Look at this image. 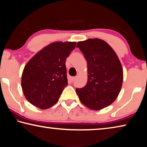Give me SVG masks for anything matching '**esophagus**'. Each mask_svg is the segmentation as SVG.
Returning a JSON list of instances; mask_svg holds the SVG:
<instances>
[{"mask_svg": "<svg viewBox=\"0 0 147 147\" xmlns=\"http://www.w3.org/2000/svg\"><path fill=\"white\" fill-rule=\"evenodd\" d=\"M76 79V76H74V77H71V82H73Z\"/></svg>", "mask_w": 147, "mask_h": 147, "instance_id": "34e87169", "label": "esophagus"}]
</instances>
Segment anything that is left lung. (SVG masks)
I'll return each mask as SVG.
<instances>
[{"label":"left lung","mask_w":147,"mask_h":147,"mask_svg":"<svg viewBox=\"0 0 147 147\" xmlns=\"http://www.w3.org/2000/svg\"><path fill=\"white\" fill-rule=\"evenodd\" d=\"M88 63V82L76 89L80 100L91 109L100 110L117 98L123 85V70L117 55L100 39H88L77 43Z\"/></svg>","instance_id":"left-lung-1"}]
</instances>
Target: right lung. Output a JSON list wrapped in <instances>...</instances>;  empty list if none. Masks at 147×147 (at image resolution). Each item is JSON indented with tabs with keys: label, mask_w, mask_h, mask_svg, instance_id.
<instances>
[{
	"label": "right lung",
	"mask_w": 147,
	"mask_h": 147,
	"mask_svg": "<svg viewBox=\"0 0 147 147\" xmlns=\"http://www.w3.org/2000/svg\"><path fill=\"white\" fill-rule=\"evenodd\" d=\"M76 42L51 43L37 53L26 64L21 76L25 98L32 105L48 109L58 102L68 85L66 58Z\"/></svg>",
	"instance_id": "obj_1"
}]
</instances>
